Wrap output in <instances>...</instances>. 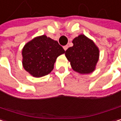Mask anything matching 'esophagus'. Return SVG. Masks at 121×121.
Listing matches in <instances>:
<instances>
[{"label": "esophagus", "mask_w": 121, "mask_h": 121, "mask_svg": "<svg viewBox=\"0 0 121 121\" xmlns=\"http://www.w3.org/2000/svg\"><path fill=\"white\" fill-rule=\"evenodd\" d=\"M68 45H65V46H64V47H63V49H64V50H65V51H66V50L68 49Z\"/></svg>", "instance_id": "34e87169"}]
</instances>
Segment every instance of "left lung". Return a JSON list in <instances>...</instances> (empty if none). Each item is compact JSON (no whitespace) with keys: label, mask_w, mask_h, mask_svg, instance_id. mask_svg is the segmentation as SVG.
<instances>
[{"label":"left lung","mask_w":121,"mask_h":121,"mask_svg":"<svg viewBox=\"0 0 121 121\" xmlns=\"http://www.w3.org/2000/svg\"><path fill=\"white\" fill-rule=\"evenodd\" d=\"M72 43L65 53L72 69L80 74L93 72L99 58V49L95 43L84 35L74 38Z\"/></svg>","instance_id":"left-lung-1"}]
</instances>
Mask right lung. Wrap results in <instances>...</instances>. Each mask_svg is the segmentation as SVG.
<instances>
[{
  "label": "right lung",
  "instance_id": "1",
  "mask_svg": "<svg viewBox=\"0 0 121 121\" xmlns=\"http://www.w3.org/2000/svg\"><path fill=\"white\" fill-rule=\"evenodd\" d=\"M64 53L57 41L46 35L37 37L23 49V66L33 77H41L53 70L57 57Z\"/></svg>",
  "mask_w": 121,
  "mask_h": 121
}]
</instances>
